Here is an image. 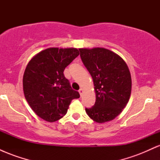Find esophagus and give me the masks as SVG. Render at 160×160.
Listing matches in <instances>:
<instances>
[{"mask_svg":"<svg viewBox=\"0 0 160 160\" xmlns=\"http://www.w3.org/2000/svg\"><path fill=\"white\" fill-rule=\"evenodd\" d=\"M82 92H83V89H79V93H80V96H82Z\"/></svg>","mask_w":160,"mask_h":160,"instance_id":"34e87169","label":"esophagus"}]
</instances>
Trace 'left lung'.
Wrapping results in <instances>:
<instances>
[{
	"label": "left lung",
	"instance_id": "obj_1",
	"mask_svg": "<svg viewBox=\"0 0 160 160\" xmlns=\"http://www.w3.org/2000/svg\"><path fill=\"white\" fill-rule=\"evenodd\" d=\"M80 58L94 82L95 103L86 108L88 116L98 123L111 121L126 107L132 90L129 70L124 60L104 48L79 49Z\"/></svg>",
	"mask_w": 160,
	"mask_h": 160
}]
</instances>
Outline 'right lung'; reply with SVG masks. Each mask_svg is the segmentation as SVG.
Listing matches in <instances>:
<instances>
[{
  "label": "right lung",
  "mask_w": 160,
  "mask_h": 160,
  "mask_svg": "<svg viewBox=\"0 0 160 160\" xmlns=\"http://www.w3.org/2000/svg\"><path fill=\"white\" fill-rule=\"evenodd\" d=\"M75 48H49L28 64L23 76L25 99L38 117L55 122L67 113L71 102L80 98L64 75V70L79 56Z\"/></svg>",
  "instance_id": "add662e5"
}]
</instances>
